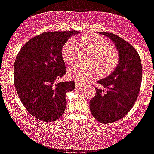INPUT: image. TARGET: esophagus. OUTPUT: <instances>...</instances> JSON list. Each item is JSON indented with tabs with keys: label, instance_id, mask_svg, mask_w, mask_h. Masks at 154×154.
Here are the masks:
<instances>
[{
	"label": "esophagus",
	"instance_id": "obj_1",
	"mask_svg": "<svg viewBox=\"0 0 154 154\" xmlns=\"http://www.w3.org/2000/svg\"><path fill=\"white\" fill-rule=\"evenodd\" d=\"M75 85H76V87H77V88H80V89H82V88H84V87H85V85L82 84V83L76 82Z\"/></svg>",
	"mask_w": 154,
	"mask_h": 154
}]
</instances>
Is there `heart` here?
I'll return each mask as SVG.
<instances>
[{"instance_id":"heart-1","label":"heart","mask_w":154,"mask_h":154,"mask_svg":"<svg viewBox=\"0 0 154 154\" xmlns=\"http://www.w3.org/2000/svg\"><path fill=\"white\" fill-rule=\"evenodd\" d=\"M80 42L88 51L91 52L88 60L89 66H74L68 70L69 79L79 82H86L99 75L106 76L116 69L119 61V54L115 48L103 37L96 34H89L82 37ZM62 57L67 65H72L77 58V47L75 42L69 40L62 48Z\"/></svg>"}]
</instances>
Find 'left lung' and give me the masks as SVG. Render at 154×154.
Masks as SVG:
<instances>
[{"instance_id":"obj_1","label":"left lung","mask_w":154,"mask_h":154,"mask_svg":"<svg viewBox=\"0 0 154 154\" xmlns=\"http://www.w3.org/2000/svg\"><path fill=\"white\" fill-rule=\"evenodd\" d=\"M100 34L113 42L119 61L110 75L97 81L106 91L96 88L90 107L96 120L110 123L124 117L136 103L141 84L142 66L138 53L131 44L112 33Z\"/></svg>"}]
</instances>
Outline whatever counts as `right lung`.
Wrapping results in <instances>:
<instances>
[{
	"mask_svg": "<svg viewBox=\"0 0 154 154\" xmlns=\"http://www.w3.org/2000/svg\"><path fill=\"white\" fill-rule=\"evenodd\" d=\"M79 31H49L31 38L16 57L14 85L18 97L29 113L43 121L58 119L66 108V93L75 82L57 79L65 75L62 48Z\"/></svg>",
	"mask_w": 154,
	"mask_h": 154,
	"instance_id": "obj_1",
	"label": "right lung"
}]
</instances>
